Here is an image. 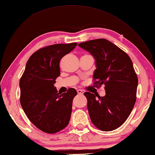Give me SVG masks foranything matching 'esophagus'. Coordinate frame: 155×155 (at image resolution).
Masks as SVG:
<instances>
[{
	"label": "esophagus",
	"instance_id": "34e87169",
	"mask_svg": "<svg viewBox=\"0 0 155 155\" xmlns=\"http://www.w3.org/2000/svg\"><path fill=\"white\" fill-rule=\"evenodd\" d=\"M77 93H78V94L83 95V93H84V92H83V91H82V90H81V89H78V90H77Z\"/></svg>",
	"mask_w": 155,
	"mask_h": 155
}]
</instances>
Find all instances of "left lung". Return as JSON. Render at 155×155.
I'll use <instances>...</instances> for the list:
<instances>
[{
	"instance_id": "left-lung-1",
	"label": "left lung",
	"mask_w": 155,
	"mask_h": 155,
	"mask_svg": "<svg viewBox=\"0 0 155 155\" xmlns=\"http://www.w3.org/2000/svg\"><path fill=\"white\" fill-rule=\"evenodd\" d=\"M95 60L93 78L97 87L104 85V97L86 92L87 108L95 127L111 131L123 124L136 102L138 78L133 62L120 48L104 38L78 44Z\"/></svg>"
}]
</instances>
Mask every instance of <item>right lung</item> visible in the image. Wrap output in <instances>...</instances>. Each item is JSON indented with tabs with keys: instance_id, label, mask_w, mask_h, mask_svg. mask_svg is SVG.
<instances>
[{
	"instance_id": "1",
	"label": "right lung",
	"mask_w": 155,
	"mask_h": 155,
	"mask_svg": "<svg viewBox=\"0 0 155 155\" xmlns=\"http://www.w3.org/2000/svg\"><path fill=\"white\" fill-rule=\"evenodd\" d=\"M77 45L57 44L39 49L29 58L20 80L22 109L31 123L45 133H57L70 120L77 92L71 88L61 94L54 84L61 74V59Z\"/></svg>"
}]
</instances>
